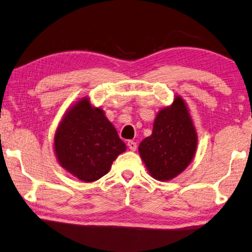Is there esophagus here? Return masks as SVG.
<instances>
[{
	"label": "esophagus",
	"instance_id": "esophagus-1",
	"mask_svg": "<svg viewBox=\"0 0 252 252\" xmlns=\"http://www.w3.org/2000/svg\"><path fill=\"white\" fill-rule=\"evenodd\" d=\"M127 147H129V149L131 151H134L135 149H137V143H135L132 140H129V141H127Z\"/></svg>",
	"mask_w": 252,
	"mask_h": 252
}]
</instances>
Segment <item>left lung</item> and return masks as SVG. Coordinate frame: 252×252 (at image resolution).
I'll list each match as a JSON object with an SVG mask.
<instances>
[{
    "label": "left lung",
    "mask_w": 252,
    "mask_h": 252,
    "mask_svg": "<svg viewBox=\"0 0 252 252\" xmlns=\"http://www.w3.org/2000/svg\"><path fill=\"white\" fill-rule=\"evenodd\" d=\"M198 135L189 109L181 95L156 115L153 133L139 145V155L151 177L170 181L193 160Z\"/></svg>",
    "instance_id": "1"
}]
</instances>
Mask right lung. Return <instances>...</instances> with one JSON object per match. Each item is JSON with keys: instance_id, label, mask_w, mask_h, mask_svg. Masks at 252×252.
<instances>
[{"instance_id": "obj_1", "label": "right lung", "mask_w": 252, "mask_h": 252, "mask_svg": "<svg viewBox=\"0 0 252 252\" xmlns=\"http://www.w3.org/2000/svg\"><path fill=\"white\" fill-rule=\"evenodd\" d=\"M126 150L117 129L89 96L69 106L55 131L54 151L63 169L84 183L109 173L113 161Z\"/></svg>"}]
</instances>
